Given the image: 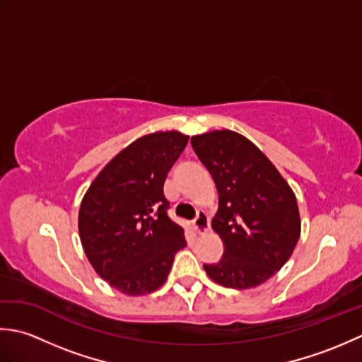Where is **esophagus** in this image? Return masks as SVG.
<instances>
[{"instance_id":"esophagus-1","label":"esophagus","mask_w":362,"mask_h":362,"mask_svg":"<svg viewBox=\"0 0 362 362\" xmlns=\"http://www.w3.org/2000/svg\"><path fill=\"white\" fill-rule=\"evenodd\" d=\"M193 227L196 230V233L204 235L210 230V221L209 216H206L205 211H197V216L193 221Z\"/></svg>"}]
</instances>
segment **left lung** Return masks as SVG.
<instances>
[{
	"label": "left lung",
	"instance_id": "obj_1",
	"mask_svg": "<svg viewBox=\"0 0 362 362\" xmlns=\"http://www.w3.org/2000/svg\"><path fill=\"white\" fill-rule=\"evenodd\" d=\"M191 146L219 194L211 227L224 244V255L204 264L205 272L226 288L259 286L284 266L300 238L294 191L272 161L233 130L194 135Z\"/></svg>",
	"mask_w": 362,
	"mask_h": 362
}]
</instances>
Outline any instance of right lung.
<instances>
[{
	"label": "right lung",
	"instance_id": "1",
	"mask_svg": "<svg viewBox=\"0 0 362 362\" xmlns=\"http://www.w3.org/2000/svg\"><path fill=\"white\" fill-rule=\"evenodd\" d=\"M177 130L138 138L91 182L79 209V236L96 274L126 296H144L168 279L183 228L168 218L163 185L185 149Z\"/></svg>",
	"mask_w": 362,
	"mask_h": 362
}]
</instances>
